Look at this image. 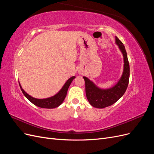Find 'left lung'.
<instances>
[{
  "mask_svg": "<svg viewBox=\"0 0 154 154\" xmlns=\"http://www.w3.org/2000/svg\"><path fill=\"white\" fill-rule=\"evenodd\" d=\"M116 44L118 45L122 53L124 60L123 72L118 82L112 88L102 89L97 87L87 77H83L85 83L87 98L89 103L96 108L103 109L115 103L123 96L128 85L130 66L127 54L123 44L117 36H116Z\"/></svg>",
  "mask_w": 154,
  "mask_h": 154,
  "instance_id": "8db88e82",
  "label": "left lung"
}]
</instances>
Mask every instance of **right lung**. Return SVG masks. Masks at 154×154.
<instances>
[{
	"instance_id": "add662e5",
	"label": "right lung",
	"mask_w": 154,
	"mask_h": 154,
	"mask_svg": "<svg viewBox=\"0 0 154 154\" xmlns=\"http://www.w3.org/2000/svg\"><path fill=\"white\" fill-rule=\"evenodd\" d=\"M75 78H76L75 76H72L66 82V83H65L64 85L62 87L61 90H60L57 94L45 99L35 98V97L31 96L24 91V90L22 88L20 84V82H19V85L23 94H24V95L27 97V99L29 101H30L32 103H33L35 105L37 106L41 107V108L54 109V108H56V107L59 106L63 103V101H64L65 98H66V97L68 88L70 85H71V82Z\"/></svg>"
}]
</instances>
